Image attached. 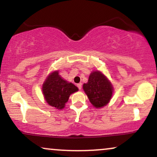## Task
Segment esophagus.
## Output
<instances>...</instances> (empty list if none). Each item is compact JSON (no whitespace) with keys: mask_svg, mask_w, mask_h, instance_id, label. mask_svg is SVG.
Returning a JSON list of instances; mask_svg holds the SVG:
<instances>
[{"mask_svg":"<svg viewBox=\"0 0 157 157\" xmlns=\"http://www.w3.org/2000/svg\"><path fill=\"white\" fill-rule=\"evenodd\" d=\"M77 87H78V89H80V90L82 89V83H78V84H77Z\"/></svg>","mask_w":157,"mask_h":157,"instance_id":"obj_1","label":"esophagus"}]
</instances>
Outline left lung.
I'll return each instance as SVG.
<instances>
[{
	"mask_svg": "<svg viewBox=\"0 0 157 157\" xmlns=\"http://www.w3.org/2000/svg\"><path fill=\"white\" fill-rule=\"evenodd\" d=\"M83 90L90 102L96 108H101L109 103L112 96L113 88L107 78L100 71H93Z\"/></svg>",
	"mask_w": 157,
	"mask_h": 157,
	"instance_id": "left-lung-1",
	"label": "left lung"
}]
</instances>
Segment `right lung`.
I'll return each mask as SVG.
<instances>
[{"mask_svg":"<svg viewBox=\"0 0 157 157\" xmlns=\"http://www.w3.org/2000/svg\"><path fill=\"white\" fill-rule=\"evenodd\" d=\"M42 89L47 103L57 109H63L70 94L78 91L77 87L63 80L57 71H54L47 77Z\"/></svg>","mask_w":157,"mask_h":157,"instance_id":"1","label":"right lung"}]
</instances>
